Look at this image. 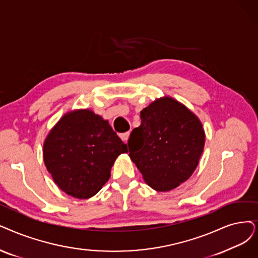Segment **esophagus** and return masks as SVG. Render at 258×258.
Instances as JSON below:
<instances>
[{
	"instance_id": "34e87169",
	"label": "esophagus",
	"mask_w": 258,
	"mask_h": 258,
	"mask_svg": "<svg viewBox=\"0 0 258 258\" xmlns=\"http://www.w3.org/2000/svg\"><path fill=\"white\" fill-rule=\"evenodd\" d=\"M129 136H130V132H125V133H121V135L119 136L120 137V139L125 142V143H127V141H128V139H129Z\"/></svg>"
}]
</instances>
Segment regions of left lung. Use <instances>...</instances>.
I'll return each instance as SVG.
<instances>
[{
	"label": "left lung",
	"instance_id": "left-lung-1",
	"mask_svg": "<svg viewBox=\"0 0 258 258\" xmlns=\"http://www.w3.org/2000/svg\"><path fill=\"white\" fill-rule=\"evenodd\" d=\"M141 121L128 140L130 159L151 188H176L198 166L205 142L201 121L167 96L143 109Z\"/></svg>",
	"mask_w": 258,
	"mask_h": 258
}]
</instances>
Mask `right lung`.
Returning a JSON list of instances; mask_svg holds the SVG:
<instances>
[{
	"instance_id": "obj_1",
	"label": "right lung",
	"mask_w": 258,
	"mask_h": 258,
	"mask_svg": "<svg viewBox=\"0 0 258 258\" xmlns=\"http://www.w3.org/2000/svg\"><path fill=\"white\" fill-rule=\"evenodd\" d=\"M127 145L108 120L91 110L64 114L44 141V164L59 188L78 199L96 195L111 176V167Z\"/></svg>"
}]
</instances>
